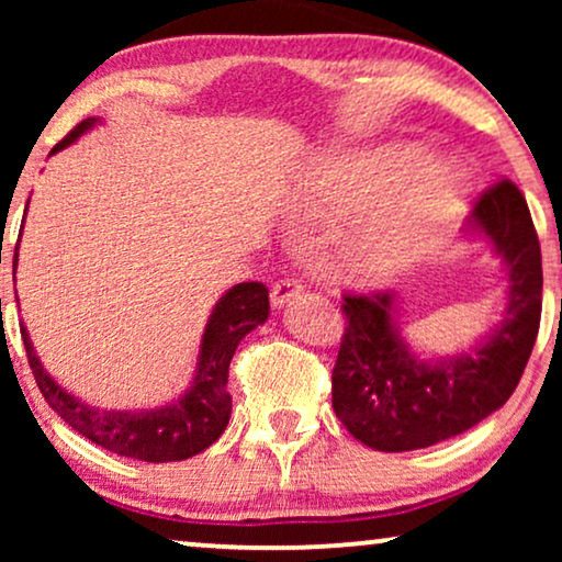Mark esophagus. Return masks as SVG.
I'll list each match as a JSON object with an SVG mask.
<instances>
[{
  "label": "esophagus",
  "mask_w": 562,
  "mask_h": 562,
  "mask_svg": "<svg viewBox=\"0 0 562 562\" xmlns=\"http://www.w3.org/2000/svg\"><path fill=\"white\" fill-rule=\"evenodd\" d=\"M299 294H302V283H299L296 279H281L273 283L271 289V304L276 306V310H281V306H286L291 299H296Z\"/></svg>",
  "instance_id": "obj_1"
}]
</instances>
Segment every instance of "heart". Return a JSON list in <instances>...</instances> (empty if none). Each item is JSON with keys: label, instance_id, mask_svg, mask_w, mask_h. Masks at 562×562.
Returning a JSON list of instances; mask_svg holds the SVG:
<instances>
[{"label": "heart", "instance_id": "heart-1", "mask_svg": "<svg viewBox=\"0 0 562 562\" xmlns=\"http://www.w3.org/2000/svg\"><path fill=\"white\" fill-rule=\"evenodd\" d=\"M465 191L456 160L379 148L319 164L302 204L310 212L352 206L342 222L345 252L368 273H389L442 240L463 212Z\"/></svg>", "mask_w": 562, "mask_h": 562}]
</instances>
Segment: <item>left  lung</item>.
I'll return each mask as SVG.
<instances>
[{
	"instance_id": "8db88e82",
	"label": "left lung",
	"mask_w": 562,
	"mask_h": 562,
	"mask_svg": "<svg viewBox=\"0 0 562 562\" xmlns=\"http://www.w3.org/2000/svg\"><path fill=\"white\" fill-rule=\"evenodd\" d=\"M473 235L506 266L504 319L456 356L422 358L398 329L391 291L345 294L333 406L348 432L381 452L419 450L479 425L514 394L542 314V256L521 191L498 181L475 204Z\"/></svg>"
}]
</instances>
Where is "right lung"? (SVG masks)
I'll list each match as a JSON object with an SVG mask.
<instances>
[{
	"label": "right lung",
	"mask_w": 562,
	"mask_h": 562,
	"mask_svg": "<svg viewBox=\"0 0 562 562\" xmlns=\"http://www.w3.org/2000/svg\"><path fill=\"white\" fill-rule=\"evenodd\" d=\"M97 122V117L79 122L50 150V156L79 140ZM14 268H18V256H14ZM268 314H271V304H268V289L263 283L245 281L225 291L220 302L214 304L210 322L204 327L191 386L171 404L156 406V409L117 412L89 406L50 379L41 358L35 356L25 325H20V333L37 389L68 427L89 437L91 442L102 445L104 450L117 452V456L145 460V463H171V460L199 456L225 432L229 412H233V398L227 394L229 360H233L243 337L250 329L263 325Z\"/></svg>",
	"instance_id": "add662e5"
}]
</instances>
